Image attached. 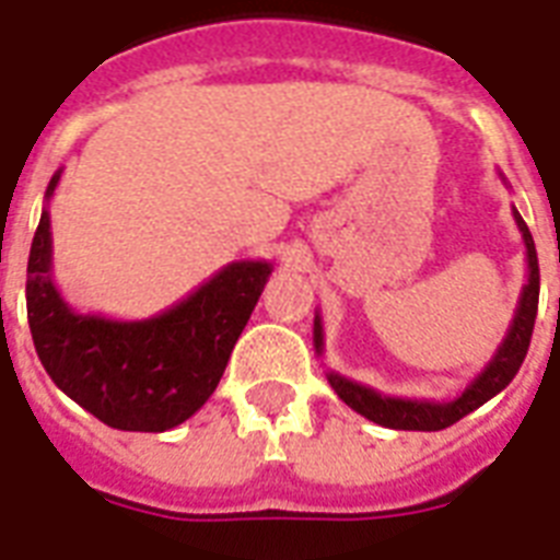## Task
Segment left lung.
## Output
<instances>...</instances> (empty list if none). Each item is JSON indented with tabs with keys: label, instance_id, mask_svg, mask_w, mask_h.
<instances>
[{
	"label": "left lung",
	"instance_id": "obj_1",
	"mask_svg": "<svg viewBox=\"0 0 560 560\" xmlns=\"http://www.w3.org/2000/svg\"><path fill=\"white\" fill-rule=\"evenodd\" d=\"M503 177V174H500ZM505 183V177H503ZM514 211V223L521 229L523 244H526V284H523L521 302L514 311V319L509 325L505 340L500 342V349L494 351V358L488 360V366L474 377V381L462 389L453 400H416V398H392V395H381L377 389L366 386V383L351 381L337 372H328V383L331 389L346 400L354 412L374 421V424L389 427V430H444V427L456 424L459 418L479 409L486 400H491L497 392H503L509 383L514 381L517 369L523 366V358L529 351L532 328H535V316H538V293H540V272H538V253H535V241H532L529 226L523 223L521 211ZM314 349L316 354H323V319L319 314L314 316Z\"/></svg>",
	"mask_w": 560,
	"mask_h": 560
}]
</instances>
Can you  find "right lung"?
I'll return each instance as SVG.
<instances>
[{"mask_svg": "<svg viewBox=\"0 0 560 560\" xmlns=\"http://www.w3.org/2000/svg\"><path fill=\"white\" fill-rule=\"evenodd\" d=\"M46 206L31 241L25 305L34 349L74 404L116 430L165 433L218 389L229 354L270 279V261H232L209 281L148 319L78 314L51 279V218Z\"/></svg>", "mask_w": 560, "mask_h": 560, "instance_id": "obj_1", "label": "right lung"}]
</instances>
